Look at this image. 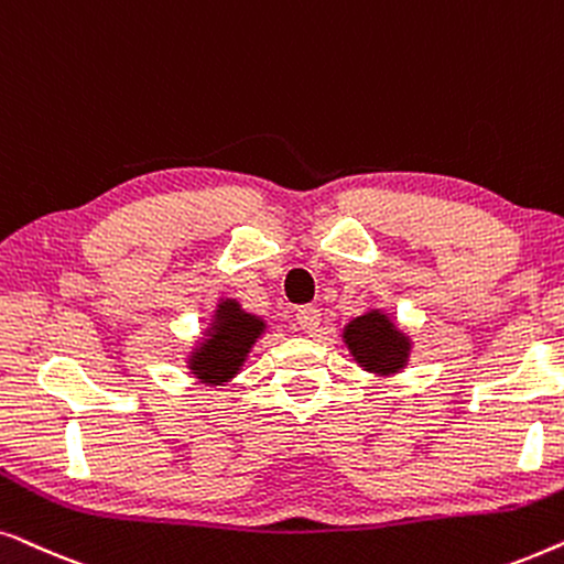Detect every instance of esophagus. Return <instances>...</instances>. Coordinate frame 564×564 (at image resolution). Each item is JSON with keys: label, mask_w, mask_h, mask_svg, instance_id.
Here are the masks:
<instances>
[{"label": "esophagus", "mask_w": 564, "mask_h": 564, "mask_svg": "<svg viewBox=\"0 0 564 564\" xmlns=\"http://www.w3.org/2000/svg\"><path fill=\"white\" fill-rule=\"evenodd\" d=\"M319 322H322V314L317 306H302V310L296 312V325L302 327V333L306 335H317Z\"/></svg>", "instance_id": "esophagus-1"}]
</instances>
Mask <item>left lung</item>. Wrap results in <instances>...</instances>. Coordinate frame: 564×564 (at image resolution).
Listing matches in <instances>:
<instances>
[{"label":"left lung","mask_w":564,"mask_h":564,"mask_svg":"<svg viewBox=\"0 0 564 564\" xmlns=\"http://www.w3.org/2000/svg\"><path fill=\"white\" fill-rule=\"evenodd\" d=\"M340 337L352 360L377 379H392L402 373L410 366L415 348L412 335L404 333L379 306H366L364 314L345 322Z\"/></svg>","instance_id":"1"}]
</instances>
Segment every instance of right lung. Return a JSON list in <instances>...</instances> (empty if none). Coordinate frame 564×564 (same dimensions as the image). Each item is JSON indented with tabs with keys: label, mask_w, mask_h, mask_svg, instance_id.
<instances>
[{
	"label": "right lung",
	"mask_w": 564,
	"mask_h": 564,
	"mask_svg": "<svg viewBox=\"0 0 564 564\" xmlns=\"http://www.w3.org/2000/svg\"><path fill=\"white\" fill-rule=\"evenodd\" d=\"M265 333V317L247 312L239 299L221 296L204 333L185 350V369L198 384L227 387L237 373H242L252 348Z\"/></svg>",
	"instance_id": "obj_1"
}]
</instances>
